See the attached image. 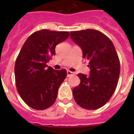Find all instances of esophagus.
<instances>
[{
  "label": "esophagus",
  "instance_id": "34e87169",
  "mask_svg": "<svg viewBox=\"0 0 134 134\" xmlns=\"http://www.w3.org/2000/svg\"><path fill=\"white\" fill-rule=\"evenodd\" d=\"M73 74H74V73L72 72V71H69V70H67V76H70L73 75Z\"/></svg>",
  "mask_w": 134,
  "mask_h": 134
}]
</instances>
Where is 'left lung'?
<instances>
[{
    "label": "left lung",
    "instance_id": "obj_1",
    "mask_svg": "<svg viewBox=\"0 0 134 134\" xmlns=\"http://www.w3.org/2000/svg\"><path fill=\"white\" fill-rule=\"evenodd\" d=\"M70 37L81 48L88 62L90 76L78 74L81 82L74 88L76 104L87 110H96L109 101L118 83L120 63L112 41L99 30L71 31Z\"/></svg>",
    "mask_w": 134,
    "mask_h": 134
}]
</instances>
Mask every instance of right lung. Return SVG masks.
<instances>
[{
	"instance_id": "obj_1",
	"label": "right lung",
	"mask_w": 134,
	"mask_h": 134,
	"mask_svg": "<svg viewBox=\"0 0 134 134\" xmlns=\"http://www.w3.org/2000/svg\"><path fill=\"white\" fill-rule=\"evenodd\" d=\"M69 32L41 30L26 40L14 66L16 86L20 97L30 108L44 110L54 104L58 88L67 76L66 69L55 70L46 63L55 54V46Z\"/></svg>"
}]
</instances>
